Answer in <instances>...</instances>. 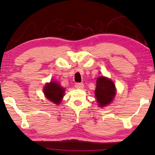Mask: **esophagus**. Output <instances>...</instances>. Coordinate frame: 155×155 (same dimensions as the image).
<instances>
[{"label":"esophagus","instance_id":"34e87169","mask_svg":"<svg viewBox=\"0 0 155 155\" xmlns=\"http://www.w3.org/2000/svg\"><path fill=\"white\" fill-rule=\"evenodd\" d=\"M84 84L83 83H76L75 84V87L77 88H79V89H82L84 88Z\"/></svg>","mask_w":155,"mask_h":155}]
</instances>
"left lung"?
Instances as JSON below:
<instances>
[{
  "mask_svg": "<svg viewBox=\"0 0 155 155\" xmlns=\"http://www.w3.org/2000/svg\"><path fill=\"white\" fill-rule=\"evenodd\" d=\"M96 85L95 94L99 106L107 105L112 101L116 93L115 85L112 81L104 77L97 78Z\"/></svg>",
  "mask_w": 155,
  "mask_h": 155,
  "instance_id": "obj_1",
  "label": "left lung"
}]
</instances>
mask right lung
<instances>
[{
    "mask_svg": "<svg viewBox=\"0 0 155 155\" xmlns=\"http://www.w3.org/2000/svg\"><path fill=\"white\" fill-rule=\"evenodd\" d=\"M43 91L48 99L54 103L59 104L62 100L65 90L57 82L51 81L46 84Z\"/></svg>",
    "mask_w": 155,
    "mask_h": 155,
    "instance_id": "obj_1",
    "label": "right lung"
}]
</instances>
